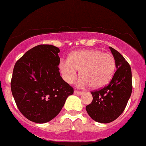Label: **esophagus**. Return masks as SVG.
<instances>
[{"mask_svg":"<svg viewBox=\"0 0 146 146\" xmlns=\"http://www.w3.org/2000/svg\"><path fill=\"white\" fill-rule=\"evenodd\" d=\"M74 92L75 95H81L84 94V92L79 91V90H75L74 91Z\"/></svg>","mask_w":146,"mask_h":146,"instance_id":"1","label":"esophagus"}]
</instances>
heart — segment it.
Instances as JSON below:
<instances>
[{"label": "heart", "instance_id": "heart-1", "mask_svg": "<svg viewBox=\"0 0 146 146\" xmlns=\"http://www.w3.org/2000/svg\"><path fill=\"white\" fill-rule=\"evenodd\" d=\"M116 62L112 55L104 54L100 50L89 49L74 51L68 60L60 64L61 73L68 84H72L79 70V85L99 88L106 86L113 76Z\"/></svg>", "mask_w": 146, "mask_h": 146}]
</instances>
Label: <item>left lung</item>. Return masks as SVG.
<instances>
[{
	"label": "left lung",
	"mask_w": 146,
	"mask_h": 146,
	"mask_svg": "<svg viewBox=\"0 0 146 146\" xmlns=\"http://www.w3.org/2000/svg\"><path fill=\"white\" fill-rule=\"evenodd\" d=\"M109 48L116 62V71L107 86L91 92L92 101L86 107L92 120L100 123H111L121 115L132 90L130 65L118 51Z\"/></svg>",
	"instance_id": "8db88e82"
}]
</instances>
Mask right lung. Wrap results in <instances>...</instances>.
<instances>
[{"instance_id":"right-lung-1","label":"right lung","mask_w":146,"mask_h":146,"mask_svg":"<svg viewBox=\"0 0 146 146\" xmlns=\"http://www.w3.org/2000/svg\"><path fill=\"white\" fill-rule=\"evenodd\" d=\"M60 49L50 44L36 46L17 61L11 90L20 112L36 123L54 119L74 89L60 75Z\"/></svg>"}]
</instances>
